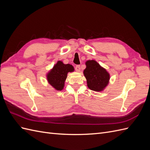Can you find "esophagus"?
Instances as JSON below:
<instances>
[{
  "mask_svg": "<svg viewBox=\"0 0 150 150\" xmlns=\"http://www.w3.org/2000/svg\"><path fill=\"white\" fill-rule=\"evenodd\" d=\"M75 69L77 72H80L81 71V67L79 65H77L76 67H75Z\"/></svg>",
  "mask_w": 150,
  "mask_h": 150,
  "instance_id": "1",
  "label": "esophagus"
}]
</instances>
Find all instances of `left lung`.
I'll return each instance as SVG.
<instances>
[{"mask_svg":"<svg viewBox=\"0 0 150 150\" xmlns=\"http://www.w3.org/2000/svg\"><path fill=\"white\" fill-rule=\"evenodd\" d=\"M83 74L87 81L88 87L94 91H103L110 82V73L95 60L86 62Z\"/></svg>","mask_w":150,"mask_h":150,"instance_id":"left-lung-1","label":"left lung"}]
</instances>
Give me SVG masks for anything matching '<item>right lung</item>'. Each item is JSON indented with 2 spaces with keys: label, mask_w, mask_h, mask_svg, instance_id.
<instances>
[{
  "label": "right lung",
  "mask_w": 150,
  "mask_h": 150,
  "mask_svg": "<svg viewBox=\"0 0 150 150\" xmlns=\"http://www.w3.org/2000/svg\"><path fill=\"white\" fill-rule=\"evenodd\" d=\"M74 71V68L71 64H65L62 61H58L46 74L47 82L55 90L61 91L64 89L67 73Z\"/></svg>",
  "instance_id": "obj_1"
}]
</instances>
